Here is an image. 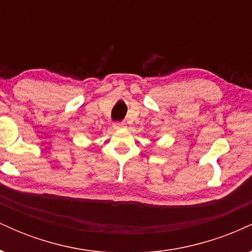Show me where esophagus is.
Segmentation results:
<instances>
[{"label":"esophagus","mask_w":252,"mask_h":252,"mask_svg":"<svg viewBox=\"0 0 252 252\" xmlns=\"http://www.w3.org/2000/svg\"><path fill=\"white\" fill-rule=\"evenodd\" d=\"M114 128H115V129L126 128V123H123V122H115V123H114Z\"/></svg>","instance_id":"1"}]
</instances>
